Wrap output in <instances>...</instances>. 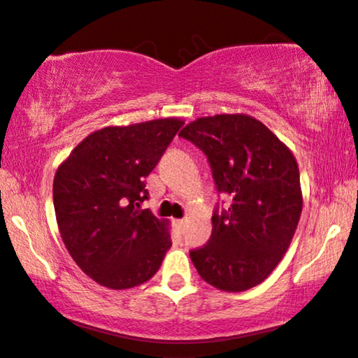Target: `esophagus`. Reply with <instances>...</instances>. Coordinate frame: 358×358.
<instances>
[{"label":"esophagus","mask_w":358,"mask_h":358,"mask_svg":"<svg viewBox=\"0 0 358 358\" xmlns=\"http://www.w3.org/2000/svg\"><path fill=\"white\" fill-rule=\"evenodd\" d=\"M174 226L178 227V231H182L184 226H185V221L184 220H174Z\"/></svg>","instance_id":"esophagus-1"}]
</instances>
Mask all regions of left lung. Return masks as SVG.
Returning a JSON list of instances; mask_svg holds the SVG:
<instances>
[{
	"label": "left lung",
	"instance_id": "left-lung-1",
	"mask_svg": "<svg viewBox=\"0 0 358 358\" xmlns=\"http://www.w3.org/2000/svg\"><path fill=\"white\" fill-rule=\"evenodd\" d=\"M180 137L203 150L220 192L231 206L211 216L206 245L190 252L203 281L243 292L273 273L291 245L302 213L299 164L286 143L253 116H203Z\"/></svg>",
	"mask_w": 358,
	"mask_h": 358
}]
</instances>
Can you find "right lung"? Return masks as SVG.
<instances>
[{"label":"right lung","instance_id":"add662e5","mask_svg":"<svg viewBox=\"0 0 358 358\" xmlns=\"http://www.w3.org/2000/svg\"><path fill=\"white\" fill-rule=\"evenodd\" d=\"M179 117L106 126L56 169L53 201L64 245L87 276L115 291L147 282L171 248L168 220L141 210L145 178L157 166Z\"/></svg>","mask_w":358,"mask_h":358}]
</instances>
